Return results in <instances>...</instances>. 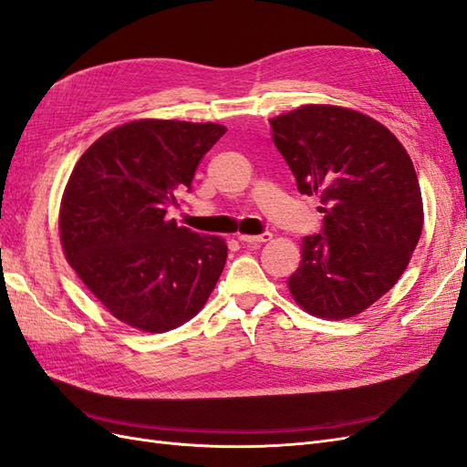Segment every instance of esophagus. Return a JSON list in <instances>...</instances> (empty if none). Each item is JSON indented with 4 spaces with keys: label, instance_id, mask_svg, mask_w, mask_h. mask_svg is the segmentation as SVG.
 Returning <instances> with one entry per match:
<instances>
[{
    "label": "esophagus",
    "instance_id": "obj_1",
    "mask_svg": "<svg viewBox=\"0 0 467 467\" xmlns=\"http://www.w3.org/2000/svg\"><path fill=\"white\" fill-rule=\"evenodd\" d=\"M237 239H239V242H242V244H247V245H257V244L271 242V239H273V234H268V232L261 234V235H247V234H239V235H237Z\"/></svg>",
    "mask_w": 467,
    "mask_h": 467
}]
</instances>
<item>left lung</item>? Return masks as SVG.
<instances>
[{
	"instance_id": "1",
	"label": "left lung",
	"mask_w": 467,
	"mask_h": 467,
	"mask_svg": "<svg viewBox=\"0 0 467 467\" xmlns=\"http://www.w3.org/2000/svg\"><path fill=\"white\" fill-rule=\"evenodd\" d=\"M268 122L298 191L317 194L323 212L288 290L309 316L355 317L391 290L419 244L413 161L384 124L352 109L302 105Z\"/></svg>"
}]
</instances>
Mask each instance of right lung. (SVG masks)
I'll use <instances>...</instances> for the list:
<instances>
[{"instance_id": "add662e5", "label": "right lung", "mask_w": 467, "mask_h": 467, "mask_svg": "<svg viewBox=\"0 0 467 467\" xmlns=\"http://www.w3.org/2000/svg\"><path fill=\"white\" fill-rule=\"evenodd\" d=\"M223 134L214 122H126L95 140L67 179L64 255L107 312L138 331L165 333L192 319L223 271L222 237L165 216Z\"/></svg>"}]
</instances>
